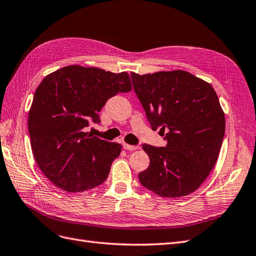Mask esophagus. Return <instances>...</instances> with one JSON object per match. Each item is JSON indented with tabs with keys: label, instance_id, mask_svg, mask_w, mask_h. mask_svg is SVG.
Instances as JSON below:
<instances>
[{
	"label": "esophagus",
	"instance_id": "esophagus-1",
	"mask_svg": "<svg viewBox=\"0 0 256 256\" xmlns=\"http://www.w3.org/2000/svg\"><path fill=\"white\" fill-rule=\"evenodd\" d=\"M123 148L126 149V150L133 151V150L138 149L140 147H138V146H133V144H126V142H124V144H123Z\"/></svg>",
	"mask_w": 256,
	"mask_h": 256
}]
</instances>
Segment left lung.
<instances>
[{
    "instance_id": "left-lung-1",
    "label": "left lung",
    "mask_w": 256,
    "mask_h": 256,
    "mask_svg": "<svg viewBox=\"0 0 256 256\" xmlns=\"http://www.w3.org/2000/svg\"><path fill=\"white\" fill-rule=\"evenodd\" d=\"M130 77L152 130L166 132V147L142 146L150 164L138 174L140 184L167 198L193 193L214 167L225 133L214 89L181 70Z\"/></svg>"
}]
</instances>
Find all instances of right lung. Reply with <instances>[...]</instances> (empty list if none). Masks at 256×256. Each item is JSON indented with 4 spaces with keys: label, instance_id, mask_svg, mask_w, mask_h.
<instances>
[{
    "label": "right lung",
    "instance_id": "obj_1",
    "mask_svg": "<svg viewBox=\"0 0 256 256\" xmlns=\"http://www.w3.org/2000/svg\"><path fill=\"white\" fill-rule=\"evenodd\" d=\"M132 90L126 72L70 65L47 75L35 91L28 128L34 158L49 181L84 192L107 179L122 146L84 132L108 98Z\"/></svg>",
    "mask_w": 256,
    "mask_h": 256
}]
</instances>
